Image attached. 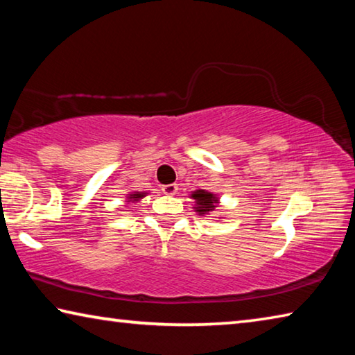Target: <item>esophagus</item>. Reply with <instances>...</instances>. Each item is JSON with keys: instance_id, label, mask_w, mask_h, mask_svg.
Here are the masks:
<instances>
[{"instance_id": "obj_1", "label": "esophagus", "mask_w": 355, "mask_h": 355, "mask_svg": "<svg viewBox=\"0 0 355 355\" xmlns=\"http://www.w3.org/2000/svg\"><path fill=\"white\" fill-rule=\"evenodd\" d=\"M177 191H178V186H177L175 183L164 184V186H163V192H164L166 196H175Z\"/></svg>"}]
</instances>
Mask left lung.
Segmentation results:
<instances>
[{"mask_svg": "<svg viewBox=\"0 0 355 355\" xmlns=\"http://www.w3.org/2000/svg\"><path fill=\"white\" fill-rule=\"evenodd\" d=\"M191 199H194V209L200 216L209 214L219 205V197L205 189H197L191 192Z\"/></svg>", "mask_w": 355, "mask_h": 355, "instance_id": "8db88e82", "label": "left lung"}]
</instances>
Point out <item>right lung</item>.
I'll return each instance as SVG.
<instances>
[{"mask_svg":"<svg viewBox=\"0 0 355 355\" xmlns=\"http://www.w3.org/2000/svg\"><path fill=\"white\" fill-rule=\"evenodd\" d=\"M148 194V192H130L128 194V197H127V202H131V203H135V202H139L142 197H146Z\"/></svg>","mask_w":355,"mask_h":355,"instance_id":"right-lung-1","label":"right lung"}]
</instances>
